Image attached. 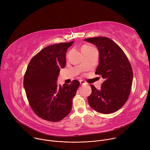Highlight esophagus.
<instances>
[{"mask_svg": "<svg viewBox=\"0 0 150 150\" xmlns=\"http://www.w3.org/2000/svg\"><path fill=\"white\" fill-rule=\"evenodd\" d=\"M79 82H80V84H81V85H83L86 84V82H85V81H82V80L79 81Z\"/></svg>", "mask_w": 150, "mask_h": 150, "instance_id": "34e87169", "label": "esophagus"}]
</instances>
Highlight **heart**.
<instances>
[{"label": "heart", "instance_id": "1", "mask_svg": "<svg viewBox=\"0 0 150 150\" xmlns=\"http://www.w3.org/2000/svg\"><path fill=\"white\" fill-rule=\"evenodd\" d=\"M83 47H91V46H86V45H85V46H83Z\"/></svg>", "mask_w": 150, "mask_h": 150}]
</instances>
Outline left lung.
Wrapping results in <instances>:
<instances>
[{"mask_svg":"<svg viewBox=\"0 0 150 150\" xmlns=\"http://www.w3.org/2000/svg\"><path fill=\"white\" fill-rule=\"evenodd\" d=\"M83 40L97 47L99 61L96 74L104 79L100 90L91 85L88 104L100 113L115 112L125 104L131 92L133 72L130 62L122 49L109 38L97 37Z\"/></svg>","mask_w":150,"mask_h":150,"instance_id":"1","label":"left lung"}]
</instances>
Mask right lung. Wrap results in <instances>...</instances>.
I'll return each mask as SVG.
<instances>
[{"instance_id":"right-lung-1","label":"right lung","mask_w":150,"mask_h":150,"mask_svg":"<svg viewBox=\"0 0 150 150\" xmlns=\"http://www.w3.org/2000/svg\"><path fill=\"white\" fill-rule=\"evenodd\" d=\"M73 43L60 42L44 48L30 60L25 74L24 87L30 105L46 120L60 121L71 110L79 82L74 80L61 86L57 79L60 69L65 67L66 53Z\"/></svg>"}]
</instances>
